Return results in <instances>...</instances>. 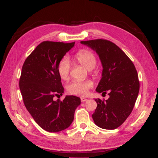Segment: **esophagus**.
I'll use <instances>...</instances> for the list:
<instances>
[{
  "instance_id": "obj_1",
  "label": "esophagus",
  "mask_w": 158,
  "mask_h": 158,
  "mask_svg": "<svg viewBox=\"0 0 158 158\" xmlns=\"http://www.w3.org/2000/svg\"><path fill=\"white\" fill-rule=\"evenodd\" d=\"M81 101L82 102H85V101H86L87 99L86 98H83V97H82V98H81Z\"/></svg>"
}]
</instances>
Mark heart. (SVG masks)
Returning <instances> with one entry per match:
<instances>
[{
    "mask_svg": "<svg viewBox=\"0 0 158 158\" xmlns=\"http://www.w3.org/2000/svg\"><path fill=\"white\" fill-rule=\"evenodd\" d=\"M74 58L80 64L83 66L88 70H92L96 64L95 55L87 50H81L77 52ZM71 63L69 58L64 57L62 58L58 63L57 72L62 80L67 81L70 76ZM93 82L90 80L87 81H73L67 86L66 89L71 94L77 96H85L88 90L93 87Z\"/></svg>",
    "mask_w": 158,
    "mask_h": 158,
    "instance_id": "obj_1",
    "label": "heart"
}]
</instances>
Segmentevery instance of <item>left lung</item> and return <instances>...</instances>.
<instances>
[{
	"label": "left lung",
	"instance_id": "left-lung-1",
	"mask_svg": "<svg viewBox=\"0 0 158 158\" xmlns=\"http://www.w3.org/2000/svg\"><path fill=\"white\" fill-rule=\"evenodd\" d=\"M81 42L96 52L103 66L102 77L96 91L109 92L107 100L95 99L97 107L92 114L93 120L101 128H117L131 114L139 94L136 69L125 52L112 41L97 39Z\"/></svg>",
	"mask_w": 158,
	"mask_h": 158
}]
</instances>
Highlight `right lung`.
<instances>
[{
    "mask_svg": "<svg viewBox=\"0 0 158 158\" xmlns=\"http://www.w3.org/2000/svg\"><path fill=\"white\" fill-rule=\"evenodd\" d=\"M75 42L45 41L36 47L22 66L19 88L25 106L39 126L51 132L62 131L71 125L81 98L66 96L63 101L54 100L64 93L58 63Z\"/></svg>",
    "mask_w": 158,
    "mask_h": 158,
    "instance_id": "1",
    "label": "right lung"
}]
</instances>
